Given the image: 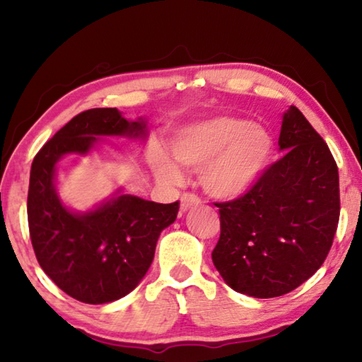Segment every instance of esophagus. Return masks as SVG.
I'll list each match as a JSON object with an SVG mask.
<instances>
[{"label": "esophagus", "mask_w": 362, "mask_h": 362, "mask_svg": "<svg viewBox=\"0 0 362 362\" xmlns=\"http://www.w3.org/2000/svg\"><path fill=\"white\" fill-rule=\"evenodd\" d=\"M199 204H201V199L196 194L187 193V194H183L182 198H180V211L182 212H187V211L192 209V207H196V206H199Z\"/></svg>", "instance_id": "obj_1"}]
</instances>
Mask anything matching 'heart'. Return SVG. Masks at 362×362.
I'll list each match as a JSON object with an SVG mask.
<instances>
[{
    "instance_id": "obj_1",
    "label": "heart",
    "mask_w": 362,
    "mask_h": 362,
    "mask_svg": "<svg viewBox=\"0 0 362 362\" xmlns=\"http://www.w3.org/2000/svg\"><path fill=\"white\" fill-rule=\"evenodd\" d=\"M170 155L183 168L201 169V185L207 193L233 199L249 193L267 173L273 137L249 119L211 116L177 131L170 140ZM175 163L163 150H155L150 156L153 174L168 185L182 182Z\"/></svg>"
}]
</instances>
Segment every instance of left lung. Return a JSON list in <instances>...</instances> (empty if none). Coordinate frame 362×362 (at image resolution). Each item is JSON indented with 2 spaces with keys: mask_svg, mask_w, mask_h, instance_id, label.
Returning <instances> with one entry per match:
<instances>
[{
  "mask_svg": "<svg viewBox=\"0 0 362 362\" xmlns=\"http://www.w3.org/2000/svg\"><path fill=\"white\" fill-rule=\"evenodd\" d=\"M279 151L241 198L217 204L212 262L233 291L279 297L313 276L332 246L340 216L339 169L329 146L297 107L283 115Z\"/></svg>",
  "mask_w": 362,
  "mask_h": 362,
  "instance_id": "8db88e82",
  "label": "left lung"
}]
</instances>
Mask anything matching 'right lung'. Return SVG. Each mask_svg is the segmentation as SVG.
<instances>
[{
    "instance_id": "right-lung-1",
    "label": "right lung",
    "mask_w": 362,
    "mask_h": 362,
    "mask_svg": "<svg viewBox=\"0 0 362 362\" xmlns=\"http://www.w3.org/2000/svg\"><path fill=\"white\" fill-rule=\"evenodd\" d=\"M145 118L116 108L76 115L35 156L30 170L28 228L36 259L60 289L79 302L110 303L132 292L148 272L161 231L174 223L179 201L159 204L122 188L88 211L66 206L56 187L65 156H88L103 137L145 142Z\"/></svg>"
}]
</instances>
